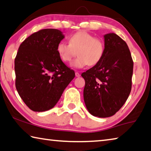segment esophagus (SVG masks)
Listing matches in <instances>:
<instances>
[{
	"mask_svg": "<svg viewBox=\"0 0 151 151\" xmlns=\"http://www.w3.org/2000/svg\"><path fill=\"white\" fill-rule=\"evenodd\" d=\"M75 76H76V77H79V76H81V75H80V74H79L78 72H76V73H75Z\"/></svg>",
	"mask_w": 151,
	"mask_h": 151,
	"instance_id": "34e87169",
	"label": "esophagus"
}]
</instances>
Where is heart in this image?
Wrapping results in <instances>:
<instances>
[{"label":"heart","instance_id":"obj_1","mask_svg":"<svg viewBox=\"0 0 151 151\" xmlns=\"http://www.w3.org/2000/svg\"><path fill=\"white\" fill-rule=\"evenodd\" d=\"M77 51L78 57L71 63L75 68H82L87 65H96L101 60L104 52L103 40L93 35L82 30L69 37V43L60 41L57 46V52L63 62L72 60Z\"/></svg>","mask_w":151,"mask_h":151}]
</instances>
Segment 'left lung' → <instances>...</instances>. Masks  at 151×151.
I'll return each mask as SVG.
<instances>
[{
	"label": "left lung",
	"instance_id": "1",
	"mask_svg": "<svg viewBox=\"0 0 151 151\" xmlns=\"http://www.w3.org/2000/svg\"><path fill=\"white\" fill-rule=\"evenodd\" d=\"M104 52L97 65L82 73L86 109L100 118L114 115L131 91L133 61L128 45L115 33L104 35Z\"/></svg>",
	"mask_w": 151,
	"mask_h": 151
}]
</instances>
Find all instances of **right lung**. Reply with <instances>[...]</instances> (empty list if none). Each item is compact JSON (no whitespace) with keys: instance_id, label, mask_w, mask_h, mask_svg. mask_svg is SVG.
Segmentation results:
<instances>
[{"instance_id":"add662e5","label":"right lung","mask_w":151,"mask_h":151,"mask_svg":"<svg viewBox=\"0 0 151 151\" xmlns=\"http://www.w3.org/2000/svg\"><path fill=\"white\" fill-rule=\"evenodd\" d=\"M65 35L54 29L33 33L20 45L14 60L16 88L24 103L35 112L53 108L75 78L74 70L59 57L57 46Z\"/></svg>"}]
</instances>
